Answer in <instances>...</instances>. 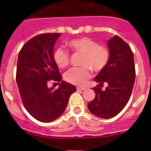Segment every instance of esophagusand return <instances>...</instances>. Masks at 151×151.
<instances>
[{"label":"esophagus","instance_id":"34e87169","mask_svg":"<svg viewBox=\"0 0 151 151\" xmlns=\"http://www.w3.org/2000/svg\"><path fill=\"white\" fill-rule=\"evenodd\" d=\"M77 90H78V91H85L86 88L85 87H78Z\"/></svg>","mask_w":151,"mask_h":151}]
</instances>
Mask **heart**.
Listing matches in <instances>:
<instances>
[{
	"mask_svg": "<svg viewBox=\"0 0 151 151\" xmlns=\"http://www.w3.org/2000/svg\"><path fill=\"white\" fill-rule=\"evenodd\" d=\"M69 45L76 52L83 54L79 68H72L65 73L66 82L76 86H84L91 77V68L95 72L104 69L109 60V51L104 45L88 37L71 40ZM54 60L60 68H65L69 63V54L62 47L54 52Z\"/></svg>",
	"mask_w": 151,
	"mask_h": 151,
	"instance_id": "heart-1",
	"label": "heart"
}]
</instances>
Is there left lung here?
<instances>
[{
    "label": "left lung",
    "instance_id": "1",
    "mask_svg": "<svg viewBox=\"0 0 151 151\" xmlns=\"http://www.w3.org/2000/svg\"><path fill=\"white\" fill-rule=\"evenodd\" d=\"M109 60L105 68L95 78L99 85L92 88L95 98L87 105L93 115L103 119L116 116L129 102L135 82L133 53L121 38L115 35L108 41ZM106 82L108 86L101 90Z\"/></svg>",
    "mask_w": 151,
    "mask_h": 151
}]
</instances>
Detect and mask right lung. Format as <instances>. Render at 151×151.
Masks as SVG:
<instances>
[{
	"label": "right lung",
	"mask_w": 151,
	"mask_h": 151,
	"mask_svg": "<svg viewBox=\"0 0 151 151\" xmlns=\"http://www.w3.org/2000/svg\"><path fill=\"white\" fill-rule=\"evenodd\" d=\"M60 33H46L27 41L19 52L16 81L25 108L35 119L51 122L60 116L69 96L76 91L72 84L62 81L53 57V47ZM50 80L60 82L59 88L47 86Z\"/></svg>",
	"instance_id": "right-lung-1"
}]
</instances>
